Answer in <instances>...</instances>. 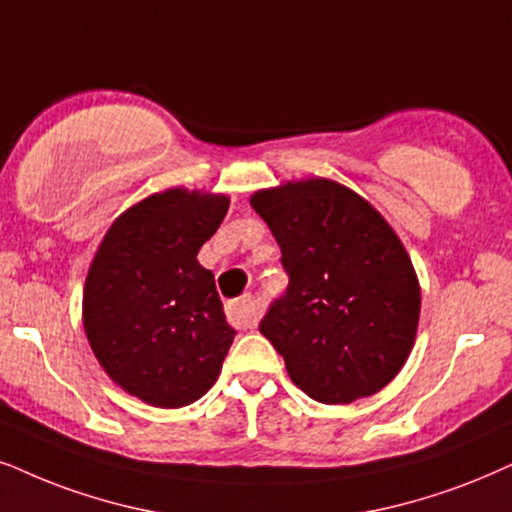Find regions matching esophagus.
I'll return each instance as SVG.
<instances>
[{
	"label": "esophagus",
	"instance_id": "1",
	"mask_svg": "<svg viewBox=\"0 0 512 512\" xmlns=\"http://www.w3.org/2000/svg\"><path fill=\"white\" fill-rule=\"evenodd\" d=\"M226 316L236 328H252L257 323V304L250 295L238 297L226 304Z\"/></svg>",
	"mask_w": 512,
	"mask_h": 512
}]
</instances>
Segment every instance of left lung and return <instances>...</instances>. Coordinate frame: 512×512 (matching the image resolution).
I'll return each mask as SVG.
<instances>
[{
	"mask_svg": "<svg viewBox=\"0 0 512 512\" xmlns=\"http://www.w3.org/2000/svg\"><path fill=\"white\" fill-rule=\"evenodd\" d=\"M288 271L260 321L290 380L321 404H352L409 359L420 286L409 252L368 200L331 179L288 181L250 198Z\"/></svg>",
	"mask_w": 512,
	"mask_h": 512,
	"instance_id": "left-lung-1",
	"label": "left lung"
}]
</instances>
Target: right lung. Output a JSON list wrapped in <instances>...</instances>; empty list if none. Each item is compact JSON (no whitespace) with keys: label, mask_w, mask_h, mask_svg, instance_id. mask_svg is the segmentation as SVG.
Listing matches in <instances>:
<instances>
[{"label":"right lung","mask_w":512,"mask_h":512,"mask_svg":"<svg viewBox=\"0 0 512 512\" xmlns=\"http://www.w3.org/2000/svg\"><path fill=\"white\" fill-rule=\"evenodd\" d=\"M229 198L167 189L115 219L82 297L94 357L122 390L160 409L193 404L215 385L236 331L198 250Z\"/></svg>","instance_id":"obj_1"}]
</instances>
